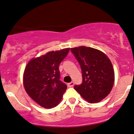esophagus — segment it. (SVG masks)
I'll use <instances>...</instances> for the list:
<instances>
[{
    "instance_id": "34e87169",
    "label": "esophagus",
    "mask_w": 134,
    "mask_h": 134,
    "mask_svg": "<svg viewBox=\"0 0 134 134\" xmlns=\"http://www.w3.org/2000/svg\"><path fill=\"white\" fill-rule=\"evenodd\" d=\"M74 83L72 82V81L71 83H68V86L69 87H72L73 86H74Z\"/></svg>"
}]
</instances>
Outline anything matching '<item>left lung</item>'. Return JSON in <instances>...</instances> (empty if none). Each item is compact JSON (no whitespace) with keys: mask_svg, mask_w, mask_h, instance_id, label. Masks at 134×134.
<instances>
[{"mask_svg":"<svg viewBox=\"0 0 134 134\" xmlns=\"http://www.w3.org/2000/svg\"><path fill=\"white\" fill-rule=\"evenodd\" d=\"M82 73V83L74 88L89 103L102 100L110 92L114 82L112 63L105 54L92 47L71 48Z\"/></svg>","mask_w":134,"mask_h":134,"instance_id":"obj_1","label":"left lung"}]
</instances>
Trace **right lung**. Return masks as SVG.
I'll use <instances>...</instances> for the list:
<instances>
[{
    "mask_svg": "<svg viewBox=\"0 0 134 134\" xmlns=\"http://www.w3.org/2000/svg\"><path fill=\"white\" fill-rule=\"evenodd\" d=\"M69 51V48L49 52L27 65L23 80L25 90L41 107H56L67 89V85L60 80L59 65Z\"/></svg>",
    "mask_w": 134,
    "mask_h": 134,
    "instance_id": "1",
    "label": "right lung"
}]
</instances>
